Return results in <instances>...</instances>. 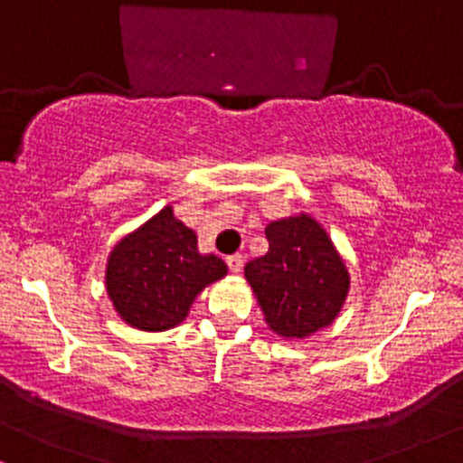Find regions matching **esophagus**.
<instances>
[{"label":"esophagus","instance_id":"1","mask_svg":"<svg viewBox=\"0 0 463 463\" xmlns=\"http://www.w3.org/2000/svg\"><path fill=\"white\" fill-rule=\"evenodd\" d=\"M226 263H228V267H231L232 274H239V271L243 269V256H241V254H232V256H228Z\"/></svg>","mask_w":463,"mask_h":463}]
</instances>
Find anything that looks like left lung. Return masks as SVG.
<instances>
[{
	"instance_id": "8db88e82",
	"label": "left lung",
	"mask_w": 463,
	"mask_h": 463,
	"mask_svg": "<svg viewBox=\"0 0 463 463\" xmlns=\"http://www.w3.org/2000/svg\"><path fill=\"white\" fill-rule=\"evenodd\" d=\"M269 250L246 265L265 323L282 338L332 326L349 293V271L330 235L308 213L269 222Z\"/></svg>"
}]
</instances>
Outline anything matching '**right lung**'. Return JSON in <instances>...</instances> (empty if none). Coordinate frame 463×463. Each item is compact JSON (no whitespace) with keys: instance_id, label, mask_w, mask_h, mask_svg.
<instances>
[{"instance_id":"add662e5","label":"right lung","mask_w":463,"mask_h":463,"mask_svg":"<svg viewBox=\"0 0 463 463\" xmlns=\"http://www.w3.org/2000/svg\"><path fill=\"white\" fill-rule=\"evenodd\" d=\"M226 274L220 256L198 252L196 232L176 220L168 204L116 243L105 288L127 326L164 332L185 319L204 287Z\"/></svg>"}]
</instances>
